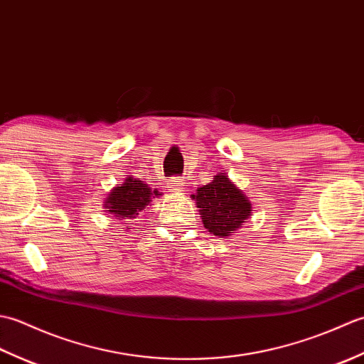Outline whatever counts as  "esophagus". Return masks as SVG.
Listing matches in <instances>:
<instances>
[{"label":"esophagus","instance_id":"esophagus-1","mask_svg":"<svg viewBox=\"0 0 364 364\" xmlns=\"http://www.w3.org/2000/svg\"><path fill=\"white\" fill-rule=\"evenodd\" d=\"M167 188L172 192H180L183 191V180H180V178H172V180L167 183Z\"/></svg>","mask_w":364,"mask_h":364}]
</instances>
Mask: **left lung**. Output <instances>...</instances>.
Returning a JSON list of instances; mask_svg holds the SVG:
<instances>
[{
    "label": "left lung",
    "instance_id": "left-lung-1",
    "mask_svg": "<svg viewBox=\"0 0 364 364\" xmlns=\"http://www.w3.org/2000/svg\"><path fill=\"white\" fill-rule=\"evenodd\" d=\"M192 198L200 208L203 227L214 236H230L252 215L249 197L225 173L215 175L211 183L198 188Z\"/></svg>",
    "mask_w": 364,
    "mask_h": 364
}]
</instances>
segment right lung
Instances as JSON below:
<instances>
[{"instance_id": "right-lung-1", "label": "right lung", "mask_w": 364, "mask_h": 364, "mask_svg": "<svg viewBox=\"0 0 364 364\" xmlns=\"http://www.w3.org/2000/svg\"><path fill=\"white\" fill-rule=\"evenodd\" d=\"M158 196V191H151L149 184L139 178L128 176L125 183L117 184L105 202V210L115 215V219H134L136 215L145 210L151 198Z\"/></svg>"}]
</instances>
